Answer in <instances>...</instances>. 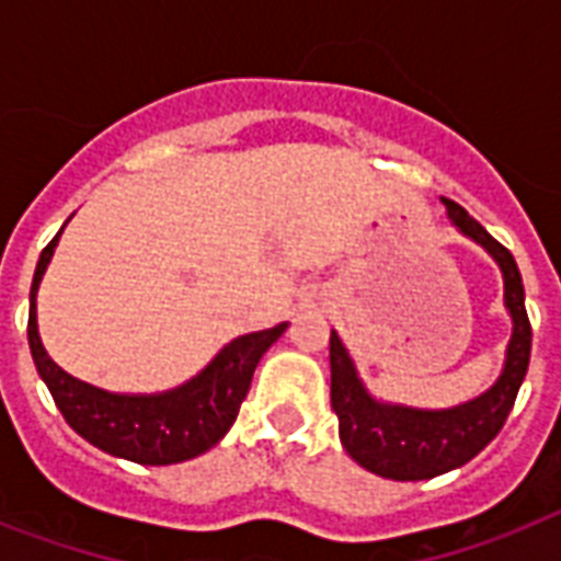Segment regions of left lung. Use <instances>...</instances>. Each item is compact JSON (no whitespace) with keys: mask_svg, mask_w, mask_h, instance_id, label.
<instances>
[{"mask_svg":"<svg viewBox=\"0 0 561 561\" xmlns=\"http://www.w3.org/2000/svg\"><path fill=\"white\" fill-rule=\"evenodd\" d=\"M443 206L454 227L483 247L501 267L504 306L513 317V334L506 343L504 369L486 392L454 408L427 410L375 399L367 383L360 381L355 360L350 358L337 332H332L329 337L332 410L341 419V443L352 460L378 478L427 480L466 466L504 427L518 387L530 367L533 332L524 308L522 273L513 253L504 244H497L460 203L443 197Z\"/></svg>","mask_w":561,"mask_h":561,"instance_id":"1","label":"left lung"}]
</instances>
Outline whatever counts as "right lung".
I'll return each instance as SVG.
<instances>
[{
	"mask_svg": "<svg viewBox=\"0 0 561 561\" xmlns=\"http://www.w3.org/2000/svg\"><path fill=\"white\" fill-rule=\"evenodd\" d=\"M60 232L39 253L28 297L31 358L39 378L46 381L57 410L64 413L75 434H81L90 445L122 460L142 462V466H171V462L192 460L197 454L209 451L232 427L259 360L285 334L288 323L229 341L201 373L171 390L110 392L92 387L57 367L39 341L37 290L55 255Z\"/></svg>",
	"mask_w": 561,
	"mask_h": 561,
	"instance_id": "1",
	"label": "right lung"
}]
</instances>
